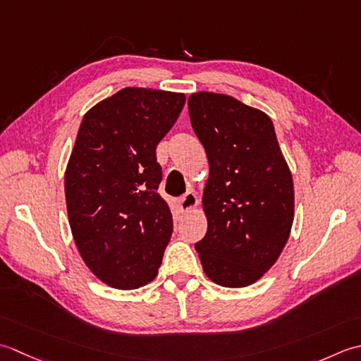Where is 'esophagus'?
I'll return each mask as SVG.
<instances>
[{"label":"esophagus","instance_id":"34e87169","mask_svg":"<svg viewBox=\"0 0 361 361\" xmlns=\"http://www.w3.org/2000/svg\"><path fill=\"white\" fill-rule=\"evenodd\" d=\"M196 205H197V196L193 193V191H188V193L179 197V207L182 212L193 210Z\"/></svg>","mask_w":361,"mask_h":361}]
</instances>
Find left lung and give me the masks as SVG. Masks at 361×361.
Returning a JSON list of instances; mask_svg holds the SVG:
<instances>
[{"label": "left lung", "instance_id": "obj_1", "mask_svg": "<svg viewBox=\"0 0 361 361\" xmlns=\"http://www.w3.org/2000/svg\"><path fill=\"white\" fill-rule=\"evenodd\" d=\"M188 114L210 166L202 195L207 233L195 247L210 281L241 288L259 281L288 241L290 168L262 110L227 94L197 92L188 98Z\"/></svg>", "mask_w": 361, "mask_h": 361}]
</instances>
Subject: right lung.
<instances>
[{
    "label": "right lung",
    "mask_w": 361,
    "mask_h": 361,
    "mask_svg": "<svg viewBox=\"0 0 361 361\" xmlns=\"http://www.w3.org/2000/svg\"><path fill=\"white\" fill-rule=\"evenodd\" d=\"M185 94L126 87L84 115L65 171V200L76 247L99 281L118 290L156 279L173 233L157 193L156 148Z\"/></svg>",
    "instance_id": "obj_1"
}]
</instances>
